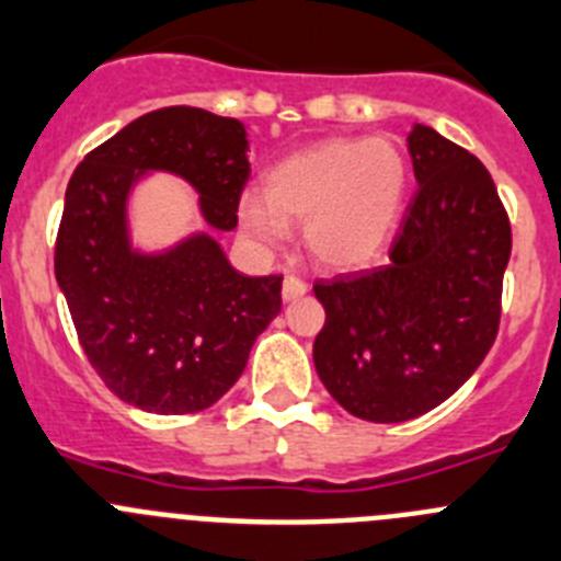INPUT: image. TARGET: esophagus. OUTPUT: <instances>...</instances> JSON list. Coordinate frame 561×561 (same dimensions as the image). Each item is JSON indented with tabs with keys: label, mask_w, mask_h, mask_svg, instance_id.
Masks as SVG:
<instances>
[{
	"label": "esophagus",
	"mask_w": 561,
	"mask_h": 561,
	"mask_svg": "<svg viewBox=\"0 0 561 561\" xmlns=\"http://www.w3.org/2000/svg\"><path fill=\"white\" fill-rule=\"evenodd\" d=\"M305 293H307V282L299 279V276H287L285 285H282V299L285 301L301 299Z\"/></svg>",
	"instance_id": "obj_1"
}]
</instances>
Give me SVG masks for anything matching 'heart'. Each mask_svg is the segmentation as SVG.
Here are the masks:
<instances>
[{
  "label": "heart",
  "mask_w": 561,
  "mask_h": 561,
  "mask_svg": "<svg viewBox=\"0 0 561 561\" xmlns=\"http://www.w3.org/2000/svg\"><path fill=\"white\" fill-rule=\"evenodd\" d=\"M408 164L388 139H327L287 156L268 173L265 195L245 193L240 224L260 245H279L293 220H305V243L330 268L375 260L402 218Z\"/></svg>",
  "instance_id": "1"
}]
</instances>
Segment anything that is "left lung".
I'll return each mask as SVG.
<instances>
[{"label":"left lung","instance_id":"8db88e82","mask_svg":"<svg viewBox=\"0 0 561 561\" xmlns=\"http://www.w3.org/2000/svg\"><path fill=\"white\" fill-rule=\"evenodd\" d=\"M419 186L388 265L318 279L327 321L312 360L327 391L366 422H408L442 405L492 350L512 224L469 150L413 125Z\"/></svg>","mask_w":561,"mask_h":561}]
</instances>
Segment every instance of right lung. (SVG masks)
I'll return each mask as SVG.
<instances>
[{"mask_svg":"<svg viewBox=\"0 0 561 561\" xmlns=\"http://www.w3.org/2000/svg\"><path fill=\"white\" fill-rule=\"evenodd\" d=\"M240 119L170 105L125 125L72 173L55 240V279L100 380L150 413H198L243 375L256 335L279 316L282 276H243L209 234L164 254L130 249V186L168 170L198 190L204 220L237 226L249 181Z\"/></svg>","mask_w":561,"mask_h":561,"instance_id":"add662e5","label":"right lung"}]
</instances>
